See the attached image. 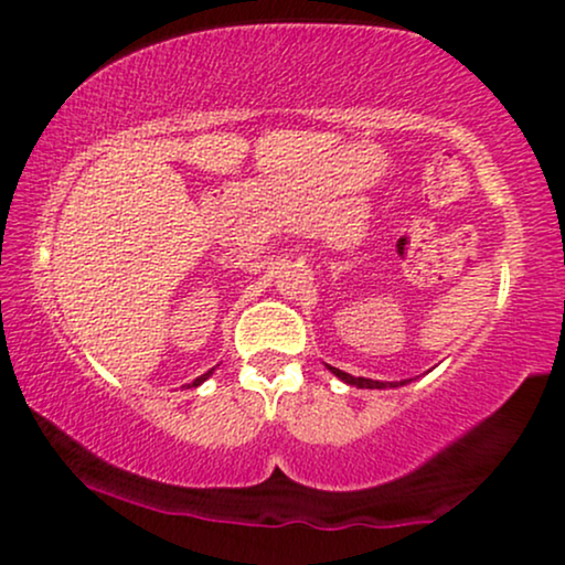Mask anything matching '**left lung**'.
Wrapping results in <instances>:
<instances>
[{
  "label": "left lung",
  "mask_w": 565,
  "mask_h": 565,
  "mask_svg": "<svg viewBox=\"0 0 565 565\" xmlns=\"http://www.w3.org/2000/svg\"><path fill=\"white\" fill-rule=\"evenodd\" d=\"M329 369H332V372L337 374V377H340V380H345L348 385H355V387H387V382L366 380V377H353V374H348V372H340V369H334V366H329ZM391 387H395L393 382H391Z\"/></svg>",
  "instance_id": "obj_1"
}]
</instances>
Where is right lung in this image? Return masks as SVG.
<instances>
[{
    "label": "right lung",
    "instance_id": "add662e5",
    "mask_svg": "<svg viewBox=\"0 0 565 565\" xmlns=\"http://www.w3.org/2000/svg\"><path fill=\"white\" fill-rule=\"evenodd\" d=\"M210 374H212V369H210V372H206V374H201V377H196V380H193V382H191V385H193V387H196V385H201V382H204L206 377H210Z\"/></svg>",
    "mask_w": 565,
    "mask_h": 565
}]
</instances>
